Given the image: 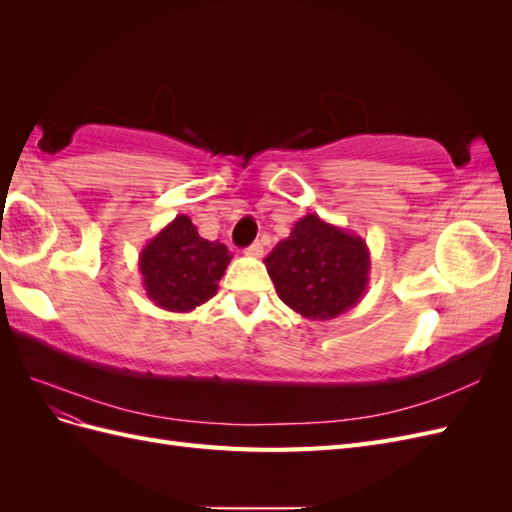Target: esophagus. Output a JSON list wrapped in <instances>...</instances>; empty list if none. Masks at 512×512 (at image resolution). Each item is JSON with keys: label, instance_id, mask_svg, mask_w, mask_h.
<instances>
[{"label": "esophagus", "instance_id": "esophagus-1", "mask_svg": "<svg viewBox=\"0 0 512 512\" xmlns=\"http://www.w3.org/2000/svg\"><path fill=\"white\" fill-rule=\"evenodd\" d=\"M262 252H265V250H262V243H252L250 247H245V256H252V258H260L262 256Z\"/></svg>", "mask_w": 512, "mask_h": 512}]
</instances>
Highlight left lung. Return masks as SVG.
Wrapping results in <instances>:
<instances>
[{"label":"left lung","instance_id":"obj_1","mask_svg":"<svg viewBox=\"0 0 512 512\" xmlns=\"http://www.w3.org/2000/svg\"><path fill=\"white\" fill-rule=\"evenodd\" d=\"M277 297L307 320H331L363 299L369 247L363 237L307 213L265 258Z\"/></svg>","mask_w":512,"mask_h":512}]
</instances>
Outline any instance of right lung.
Here are the masks:
<instances>
[{
  "label": "right lung",
  "instance_id": "obj_1",
  "mask_svg": "<svg viewBox=\"0 0 512 512\" xmlns=\"http://www.w3.org/2000/svg\"><path fill=\"white\" fill-rule=\"evenodd\" d=\"M230 260L224 243L203 239L188 215H177L147 241L138 271L149 301L166 312L188 314L218 292Z\"/></svg>",
  "mask_w": 512,
  "mask_h": 512
}]
</instances>
